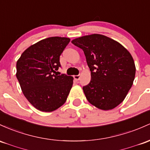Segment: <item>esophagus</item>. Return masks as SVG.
Masks as SVG:
<instances>
[{"mask_svg": "<svg viewBox=\"0 0 150 150\" xmlns=\"http://www.w3.org/2000/svg\"><path fill=\"white\" fill-rule=\"evenodd\" d=\"M80 75H75V76H74V79H75V80H76V81H78V80H80Z\"/></svg>", "mask_w": 150, "mask_h": 150, "instance_id": "obj_1", "label": "esophagus"}]
</instances>
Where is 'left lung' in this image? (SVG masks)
<instances>
[{
  "label": "left lung",
  "mask_w": 150,
  "mask_h": 150,
  "mask_svg": "<svg viewBox=\"0 0 150 150\" xmlns=\"http://www.w3.org/2000/svg\"><path fill=\"white\" fill-rule=\"evenodd\" d=\"M83 50L91 72V80L83 87L89 103L109 110L125 98L134 76L135 65L129 51L120 43L100 34L85 35L72 40Z\"/></svg>",
  "instance_id": "8db88e82"
}]
</instances>
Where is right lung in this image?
<instances>
[{"label": "right lung", "instance_id": "right-lung-1", "mask_svg": "<svg viewBox=\"0 0 150 150\" xmlns=\"http://www.w3.org/2000/svg\"><path fill=\"white\" fill-rule=\"evenodd\" d=\"M67 38L50 37L30 46L16 64V77L31 105L42 112H52L66 101L73 78L56 75L60 56L70 42Z\"/></svg>", "mask_w": 150, "mask_h": 150}]
</instances>
